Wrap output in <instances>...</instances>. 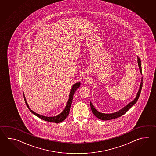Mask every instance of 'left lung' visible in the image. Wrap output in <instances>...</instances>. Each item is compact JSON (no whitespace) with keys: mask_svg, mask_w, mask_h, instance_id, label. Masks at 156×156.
<instances>
[{"mask_svg":"<svg viewBox=\"0 0 156 156\" xmlns=\"http://www.w3.org/2000/svg\"><path fill=\"white\" fill-rule=\"evenodd\" d=\"M138 66H139L140 71L142 73V72L141 62H140V58H139V57H138ZM142 82H141L140 85V88H139V91H138V92L137 93V95L136 96L135 99L132 102H130L129 104H128L126 106H125L122 109L120 110L119 112H116V113H112V114H104V113H100L98 111H97L95 109V108L93 106L92 103H91V101H90V106H91V110H92V112L94 114V115L96 116V117H97L98 118H99L100 119L103 120L113 119H115V118H119L120 116H122L125 113L127 112V111L134 104H135L136 103V101H138V100L139 99L140 93H141V90H142Z\"/></svg>","mask_w":156,"mask_h":156,"instance_id":"8db88e82","label":"left lung"}]
</instances>
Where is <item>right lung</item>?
I'll return each instance as SVG.
<instances>
[{
    "label": "right lung",
    "mask_w": 156,
    "mask_h": 156,
    "mask_svg": "<svg viewBox=\"0 0 156 156\" xmlns=\"http://www.w3.org/2000/svg\"><path fill=\"white\" fill-rule=\"evenodd\" d=\"M80 85H81V83L79 82V83H75V84H74L71 90V92H70L69 98L68 101L67 103L66 106L65 107V109H64L63 112L61 113L60 114H59L58 115H57V116L48 117V116H43V115H40L38 114H37L35 112H34L30 109L29 106H28V104L27 103L26 98H25V96H24L23 94L24 99V101H25L27 107L28 108L29 110L32 113H33V114H34L35 115L39 117L41 119L47 121V122H52V123H60V122H62V121L65 119L66 118L67 116L69 115V113H70V108H71V106L72 100H73V94H74L75 92L76 91L77 89L79 88L80 86Z\"/></svg>",
    "instance_id": "right-lung-1"
}]
</instances>
